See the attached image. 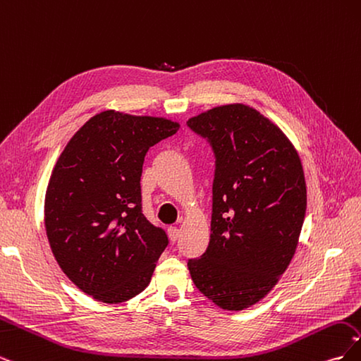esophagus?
I'll use <instances>...</instances> for the list:
<instances>
[{
  "instance_id": "1",
  "label": "esophagus",
  "mask_w": 361,
  "mask_h": 361,
  "mask_svg": "<svg viewBox=\"0 0 361 361\" xmlns=\"http://www.w3.org/2000/svg\"><path fill=\"white\" fill-rule=\"evenodd\" d=\"M169 238H170V241L174 244L179 239V228L178 227H169Z\"/></svg>"
}]
</instances>
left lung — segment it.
<instances>
[{
    "mask_svg": "<svg viewBox=\"0 0 361 361\" xmlns=\"http://www.w3.org/2000/svg\"><path fill=\"white\" fill-rule=\"evenodd\" d=\"M187 126L215 157L211 239L188 259L191 279L224 310L260 301L286 271L304 223L307 191L300 157L259 111L216 106Z\"/></svg>",
    "mask_w": 361,
    "mask_h": 361,
    "instance_id": "1",
    "label": "left lung"
}]
</instances>
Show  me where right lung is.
<instances>
[{
  "mask_svg": "<svg viewBox=\"0 0 361 361\" xmlns=\"http://www.w3.org/2000/svg\"><path fill=\"white\" fill-rule=\"evenodd\" d=\"M159 117L96 114L64 147L45 197L60 268L82 292L122 302L149 285L169 236L143 214L140 178L152 146L178 133Z\"/></svg>",
  "mask_w": 361,
  "mask_h": 361,
  "instance_id": "add662e5",
  "label": "right lung"
}]
</instances>
